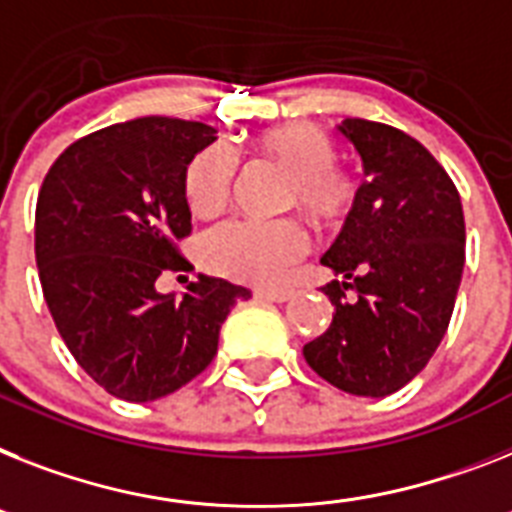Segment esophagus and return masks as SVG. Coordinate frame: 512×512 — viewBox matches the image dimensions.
Listing matches in <instances>:
<instances>
[{"label":"esophagus","mask_w":512,"mask_h":512,"mask_svg":"<svg viewBox=\"0 0 512 512\" xmlns=\"http://www.w3.org/2000/svg\"><path fill=\"white\" fill-rule=\"evenodd\" d=\"M256 298L272 303H285L290 301V293H287V290H256Z\"/></svg>","instance_id":"1"}]
</instances>
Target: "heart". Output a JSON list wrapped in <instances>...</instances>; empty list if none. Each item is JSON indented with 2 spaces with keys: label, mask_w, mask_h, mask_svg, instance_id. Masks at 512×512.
<instances>
[{
  "label": "heart",
  "mask_w": 512,
  "mask_h": 512,
  "mask_svg": "<svg viewBox=\"0 0 512 512\" xmlns=\"http://www.w3.org/2000/svg\"><path fill=\"white\" fill-rule=\"evenodd\" d=\"M259 146L293 172L290 201L314 219H335L353 198L350 180L337 167L335 143L324 130L293 122L261 133ZM238 156L214 143L193 156L185 172V201L198 217H211L227 204ZM308 251V235L298 219H227L201 240V259L211 272L248 282L277 285Z\"/></svg>",
  "instance_id": "heart-1"
}]
</instances>
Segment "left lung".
<instances>
[{"mask_svg":"<svg viewBox=\"0 0 512 512\" xmlns=\"http://www.w3.org/2000/svg\"><path fill=\"white\" fill-rule=\"evenodd\" d=\"M366 183L322 256L335 280L322 287L335 316L303 345L308 366L337 390L384 398L424 369L455 308L466 222L458 188L408 133L342 120Z\"/></svg>","mask_w":512,"mask_h":512,"instance_id":"obj_1","label":"left lung"}]
</instances>
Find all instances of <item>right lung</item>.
I'll return each mask as SVG.
<instances>
[{
    "mask_svg": "<svg viewBox=\"0 0 512 512\" xmlns=\"http://www.w3.org/2000/svg\"><path fill=\"white\" fill-rule=\"evenodd\" d=\"M204 122L138 117L86 135L59 154L36 204V264L67 350L99 387L149 403L198 377L217 356L246 287L198 274L183 298L156 277L188 261L185 172L217 141Z\"/></svg>",
    "mask_w": 512,
    "mask_h": 512,
    "instance_id": "right-lung-1",
    "label": "right lung"
}]
</instances>
